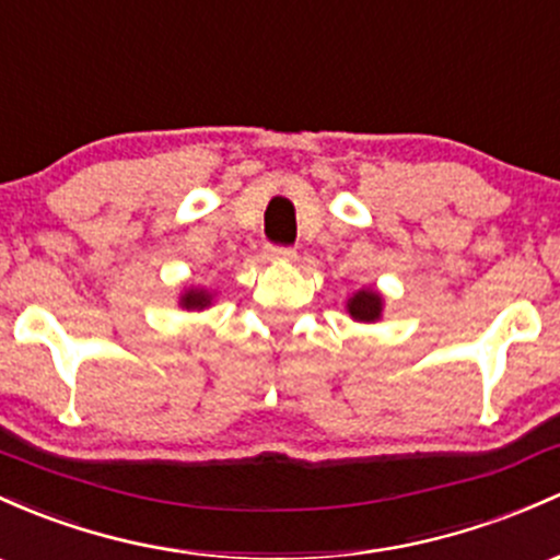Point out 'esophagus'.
I'll use <instances>...</instances> for the list:
<instances>
[{"mask_svg":"<svg viewBox=\"0 0 560 560\" xmlns=\"http://www.w3.org/2000/svg\"><path fill=\"white\" fill-rule=\"evenodd\" d=\"M267 258L269 261H293L296 250L285 248V245H267Z\"/></svg>","mask_w":560,"mask_h":560,"instance_id":"obj_1","label":"esophagus"}]
</instances>
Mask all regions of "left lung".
<instances>
[{
    "label": "left lung",
    "instance_id": "8db88e82",
    "mask_svg": "<svg viewBox=\"0 0 560 560\" xmlns=\"http://www.w3.org/2000/svg\"><path fill=\"white\" fill-rule=\"evenodd\" d=\"M382 296L376 291H371V288H363V291L352 293V299L347 302V312L358 323H376L382 317Z\"/></svg>",
    "mask_w": 560,
    "mask_h": 560
}]
</instances>
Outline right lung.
Returning <instances> with one entry per match:
<instances>
[{
  "label": "right lung",
  "mask_w": 560,
  "mask_h": 560,
  "mask_svg": "<svg viewBox=\"0 0 560 560\" xmlns=\"http://www.w3.org/2000/svg\"><path fill=\"white\" fill-rule=\"evenodd\" d=\"M210 293L202 291V288H189V291L182 293V304L184 310H206V306H210Z\"/></svg>",
  "instance_id": "right-lung-1"
}]
</instances>
